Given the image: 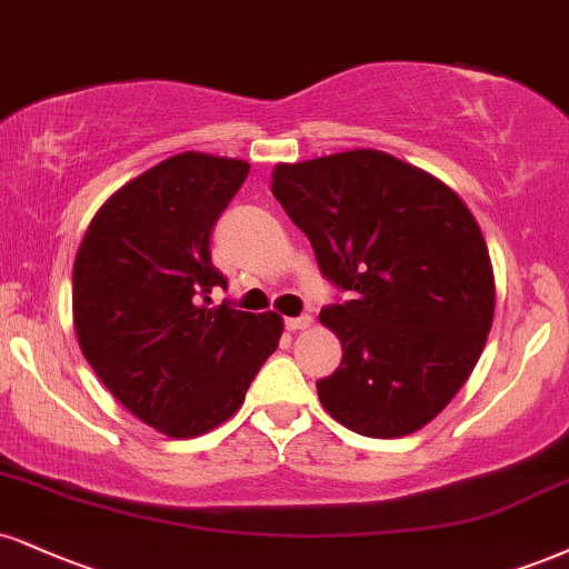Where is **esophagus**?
Here are the masks:
<instances>
[{
  "mask_svg": "<svg viewBox=\"0 0 569 569\" xmlns=\"http://www.w3.org/2000/svg\"><path fill=\"white\" fill-rule=\"evenodd\" d=\"M312 318L310 315H299V318H286V328L289 331H302V328H310Z\"/></svg>",
  "mask_w": 569,
  "mask_h": 569,
  "instance_id": "obj_1",
  "label": "esophagus"
}]
</instances>
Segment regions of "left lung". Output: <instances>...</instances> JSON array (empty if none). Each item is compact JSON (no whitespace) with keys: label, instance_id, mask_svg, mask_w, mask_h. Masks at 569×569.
Returning a JSON list of instances; mask_svg holds the SVG:
<instances>
[{"label":"left lung","instance_id":"obj_1","mask_svg":"<svg viewBox=\"0 0 569 569\" xmlns=\"http://www.w3.org/2000/svg\"><path fill=\"white\" fill-rule=\"evenodd\" d=\"M272 196L323 278L352 293L320 310L345 350L318 381L323 408L366 437L421 429L467 385L492 326L477 219L437 177L368 148L278 163Z\"/></svg>","mask_w":569,"mask_h":569}]
</instances>
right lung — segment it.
I'll list each match as a JSON object with an SVG mask.
<instances>
[{
  "mask_svg": "<svg viewBox=\"0 0 569 569\" xmlns=\"http://www.w3.org/2000/svg\"><path fill=\"white\" fill-rule=\"evenodd\" d=\"M249 163L172 156L98 209L73 262L79 347L116 400L169 437H198L241 408L283 318L211 307L228 278L211 230Z\"/></svg>",
  "mask_w": 569,
  "mask_h": 569,
  "instance_id": "1",
  "label": "right lung"
}]
</instances>
